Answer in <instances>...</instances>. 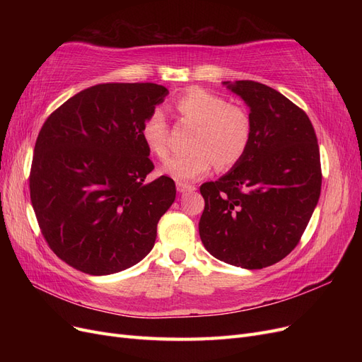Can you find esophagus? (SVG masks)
<instances>
[{
    "instance_id": "esophagus-1",
    "label": "esophagus",
    "mask_w": 362,
    "mask_h": 362,
    "mask_svg": "<svg viewBox=\"0 0 362 362\" xmlns=\"http://www.w3.org/2000/svg\"><path fill=\"white\" fill-rule=\"evenodd\" d=\"M177 190L180 193H187V192H193L196 190L194 185H190V184H184V182H177Z\"/></svg>"
}]
</instances>
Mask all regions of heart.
I'll use <instances>...</instances> for the list:
<instances>
[{"label":"heart","instance_id":"b5f03b06","mask_svg":"<svg viewBox=\"0 0 362 362\" xmlns=\"http://www.w3.org/2000/svg\"><path fill=\"white\" fill-rule=\"evenodd\" d=\"M180 116L190 120L194 131L192 152L164 163L163 172L177 181H194L210 173L214 164L229 169L243 158L252 136L250 117L242 107L204 89H192L175 103ZM141 140L160 160L169 156V125L161 110L152 112L141 125Z\"/></svg>","mask_w":362,"mask_h":362}]
</instances>
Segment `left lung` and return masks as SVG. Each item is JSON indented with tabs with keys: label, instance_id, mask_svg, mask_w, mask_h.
I'll use <instances>...</instances> for the list:
<instances>
[{
	"label": "left lung",
	"instance_id": "1",
	"mask_svg": "<svg viewBox=\"0 0 362 362\" xmlns=\"http://www.w3.org/2000/svg\"><path fill=\"white\" fill-rule=\"evenodd\" d=\"M223 84L249 107L252 136L231 170L201 185L199 235L217 259L262 269L286 258L310 222L322 189L320 151L310 117L288 98L250 80Z\"/></svg>",
	"mask_w": 362,
	"mask_h": 362
}]
</instances>
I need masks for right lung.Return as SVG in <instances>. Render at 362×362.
I'll use <instances>...</instances> for the list:
<instances>
[{
    "instance_id": "add662e5",
    "label": "right lung",
    "mask_w": 362,
    "mask_h": 362,
    "mask_svg": "<svg viewBox=\"0 0 362 362\" xmlns=\"http://www.w3.org/2000/svg\"><path fill=\"white\" fill-rule=\"evenodd\" d=\"M169 93L154 83H105L62 104L43 124L30 198L48 246L71 267L112 275L154 247L175 182L154 169L141 125Z\"/></svg>"
}]
</instances>
